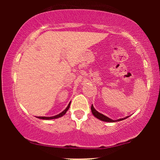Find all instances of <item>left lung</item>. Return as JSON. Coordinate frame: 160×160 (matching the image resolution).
<instances>
[{
    "label": "left lung",
    "mask_w": 160,
    "mask_h": 160,
    "mask_svg": "<svg viewBox=\"0 0 160 160\" xmlns=\"http://www.w3.org/2000/svg\"><path fill=\"white\" fill-rule=\"evenodd\" d=\"M91 111H92V114L94 115V117H95L97 119L101 120V121H103V122H119V121H122V120H124L127 119V118L129 117V116L128 117H124V118H122V119H117V120H113L110 119V118H108V117H106V116H105L103 114H102V113H100L98 112V111H96L95 108H94L93 105H92L91 106Z\"/></svg>",
    "instance_id": "1"
}]
</instances>
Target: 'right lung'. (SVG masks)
<instances>
[{
	"label": "right lung",
	"instance_id": "add662e5",
	"mask_svg": "<svg viewBox=\"0 0 160 160\" xmlns=\"http://www.w3.org/2000/svg\"><path fill=\"white\" fill-rule=\"evenodd\" d=\"M70 105H71V102H69V104L68 105L67 108L65 109L64 111H62L60 113H59L58 115H55V116H53V117H36L37 118H38V119H43V120H49V119H58V118H60V117H62V116H64L65 113H66L67 111L68 110L69 108H70Z\"/></svg>",
	"mask_w": 160,
	"mask_h": 160
}]
</instances>
